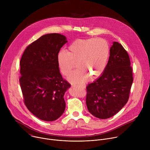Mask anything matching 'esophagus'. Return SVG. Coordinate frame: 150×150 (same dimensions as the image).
<instances>
[{
  "label": "esophagus",
  "mask_w": 150,
  "mask_h": 150,
  "mask_svg": "<svg viewBox=\"0 0 150 150\" xmlns=\"http://www.w3.org/2000/svg\"><path fill=\"white\" fill-rule=\"evenodd\" d=\"M80 87L82 88H85V87H86V86H85V84H80Z\"/></svg>",
  "instance_id": "obj_1"
}]
</instances>
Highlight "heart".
<instances>
[{"label": "heart", "mask_w": 150, "mask_h": 150, "mask_svg": "<svg viewBox=\"0 0 150 150\" xmlns=\"http://www.w3.org/2000/svg\"><path fill=\"white\" fill-rule=\"evenodd\" d=\"M109 54L110 47L104 39H78L69 46L67 52H59L57 59L64 75H68L76 63L78 68L72 72L68 79L75 83H82L87 81L89 74L92 79H96L103 74Z\"/></svg>", "instance_id": "obj_1"}]
</instances>
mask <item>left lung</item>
<instances>
[{"label":"left lung","mask_w":150,"mask_h":150,"mask_svg":"<svg viewBox=\"0 0 150 150\" xmlns=\"http://www.w3.org/2000/svg\"><path fill=\"white\" fill-rule=\"evenodd\" d=\"M132 82L129 55L120 43L114 41L104 72L87 86L89 112L101 119L113 116L127 102Z\"/></svg>","instance_id":"obj_1"}]
</instances>
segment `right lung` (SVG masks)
<instances>
[{
    "label": "right lung",
    "instance_id": "1",
    "mask_svg": "<svg viewBox=\"0 0 150 150\" xmlns=\"http://www.w3.org/2000/svg\"><path fill=\"white\" fill-rule=\"evenodd\" d=\"M68 42L57 33L40 37L25 50L20 61V86L27 109L37 117L54 121L65 109V92L71 85L60 73L57 54Z\"/></svg>",
    "mask_w": 150,
    "mask_h": 150
}]
</instances>
